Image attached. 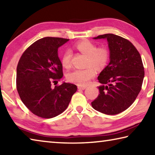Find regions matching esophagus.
Listing matches in <instances>:
<instances>
[{
	"label": "esophagus",
	"mask_w": 155,
	"mask_h": 155,
	"mask_svg": "<svg viewBox=\"0 0 155 155\" xmlns=\"http://www.w3.org/2000/svg\"><path fill=\"white\" fill-rule=\"evenodd\" d=\"M87 88V87L86 86H81V85H78V89H79V90H85V89Z\"/></svg>",
	"instance_id": "34e87169"
}]
</instances>
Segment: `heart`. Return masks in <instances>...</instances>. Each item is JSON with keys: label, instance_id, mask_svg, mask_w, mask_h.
<instances>
[{"label": "heart", "instance_id": "b5f03b06", "mask_svg": "<svg viewBox=\"0 0 155 155\" xmlns=\"http://www.w3.org/2000/svg\"><path fill=\"white\" fill-rule=\"evenodd\" d=\"M77 48L80 52L87 56V65L90 66L85 69H76L70 72L67 75V79L70 82L85 85L96 74V70L91 65L97 69H102L107 64L109 61V52L104 48H98L94 43L85 40L77 44ZM72 52L67 50L64 52L61 59L62 65L65 68L71 66Z\"/></svg>", "mask_w": 155, "mask_h": 155}]
</instances>
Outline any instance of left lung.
Returning <instances> with one entry per match:
<instances>
[{
    "instance_id": "obj_1",
    "label": "left lung",
    "mask_w": 155,
    "mask_h": 155,
    "mask_svg": "<svg viewBox=\"0 0 155 155\" xmlns=\"http://www.w3.org/2000/svg\"><path fill=\"white\" fill-rule=\"evenodd\" d=\"M93 39L107 40L109 63L98 76L100 94L91 106L104 114H118L134 103L141 91L144 78L141 57L133 44L120 36L108 33Z\"/></svg>"
}]
</instances>
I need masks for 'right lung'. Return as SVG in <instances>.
I'll return each mask as SVG.
<instances>
[{
    "mask_svg": "<svg viewBox=\"0 0 155 155\" xmlns=\"http://www.w3.org/2000/svg\"><path fill=\"white\" fill-rule=\"evenodd\" d=\"M68 39L41 38L26 50L18 62L16 87L21 101L33 114L52 118L64 112L77 90L74 84L63 82L52 87V83L63 77V66L58 48Z\"/></svg>",
    "mask_w": 155,
    "mask_h": 155,
    "instance_id": "right-lung-1",
    "label": "right lung"
}]
</instances>
